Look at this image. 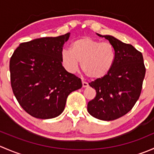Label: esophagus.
Returning a JSON list of instances; mask_svg holds the SVG:
<instances>
[{"label": "esophagus", "mask_w": 154, "mask_h": 154, "mask_svg": "<svg viewBox=\"0 0 154 154\" xmlns=\"http://www.w3.org/2000/svg\"><path fill=\"white\" fill-rule=\"evenodd\" d=\"M82 85H83V88H86V87L88 86V83H86V82H85V81H82Z\"/></svg>", "instance_id": "obj_1"}]
</instances>
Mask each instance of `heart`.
<instances>
[{
    "mask_svg": "<svg viewBox=\"0 0 154 154\" xmlns=\"http://www.w3.org/2000/svg\"><path fill=\"white\" fill-rule=\"evenodd\" d=\"M116 59L114 46L90 37H83L71 44V50L61 53L63 66L70 73L78 70L81 63L83 72L91 79H100L112 70Z\"/></svg>",
    "mask_w": 154,
    "mask_h": 154,
    "instance_id": "obj_1",
    "label": "heart"
}]
</instances>
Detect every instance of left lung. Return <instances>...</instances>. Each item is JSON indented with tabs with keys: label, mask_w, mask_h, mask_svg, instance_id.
Instances as JSON below:
<instances>
[{
	"label": "left lung",
	"mask_w": 154,
	"mask_h": 154,
	"mask_svg": "<svg viewBox=\"0 0 154 154\" xmlns=\"http://www.w3.org/2000/svg\"><path fill=\"white\" fill-rule=\"evenodd\" d=\"M116 49V59L105 77L88 83L96 96L88 103L87 109L93 117L112 121L130 112L139 99L145 75L143 56L133 45L112 35H102Z\"/></svg>",
	"instance_id": "left-lung-1"
}]
</instances>
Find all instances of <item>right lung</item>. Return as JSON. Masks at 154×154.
Masks as SVG:
<instances>
[{"instance_id": "1", "label": "right lung", "mask_w": 154, "mask_h": 154, "mask_svg": "<svg viewBox=\"0 0 154 154\" xmlns=\"http://www.w3.org/2000/svg\"><path fill=\"white\" fill-rule=\"evenodd\" d=\"M70 32L23 42L10 61L12 91L20 106L36 119L57 117L68 94L82 87L80 78L62 65L61 53Z\"/></svg>"}]
</instances>
